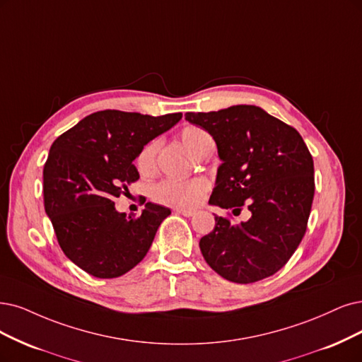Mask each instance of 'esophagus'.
<instances>
[{
  "mask_svg": "<svg viewBox=\"0 0 362 362\" xmlns=\"http://www.w3.org/2000/svg\"><path fill=\"white\" fill-rule=\"evenodd\" d=\"M176 213H179V215H183V216H186V218H191L192 215H194V210H189V209H176L174 210Z\"/></svg>",
  "mask_w": 362,
  "mask_h": 362,
  "instance_id": "34e87169",
  "label": "esophagus"
}]
</instances>
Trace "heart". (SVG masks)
I'll return each instance as SVG.
<instances>
[{
    "label": "heart",
    "instance_id": "1",
    "mask_svg": "<svg viewBox=\"0 0 362 362\" xmlns=\"http://www.w3.org/2000/svg\"><path fill=\"white\" fill-rule=\"evenodd\" d=\"M180 139L186 149L195 156L202 153L206 149V146L213 141L210 134L198 127H186L180 132ZM156 152H158L156 140L149 141L140 151L136 159V165L140 173L147 174L153 170ZM207 189H209V183L202 177L186 179V180L165 179L152 186L151 197L153 202L159 204L177 207V209H191L202 202Z\"/></svg>",
    "mask_w": 362,
    "mask_h": 362
}]
</instances>
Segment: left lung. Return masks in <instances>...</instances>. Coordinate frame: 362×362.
Listing matches in <instances>:
<instances>
[{
    "mask_svg": "<svg viewBox=\"0 0 362 362\" xmlns=\"http://www.w3.org/2000/svg\"><path fill=\"white\" fill-rule=\"evenodd\" d=\"M185 119L210 134L222 160L209 204L252 213L240 223L215 216V228L199 240L206 262L234 284L274 274L298 247L313 203V159L304 140L258 105Z\"/></svg>",
    "mask_w": 362,
    "mask_h": 362,
    "instance_id": "left-lung-1",
    "label": "left lung"
}]
</instances>
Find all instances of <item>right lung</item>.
I'll use <instances>...</instances> for the list:
<instances>
[{"mask_svg": "<svg viewBox=\"0 0 362 362\" xmlns=\"http://www.w3.org/2000/svg\"><path fill=\"white\" fill-rule=\"evenodd\" d=\"M180 119L101 110L53 141L43 170L45 210L65 257L90 276H122L151 249L171 210L147 203L132 219L113 199L140 177L132 163L143 147Z\"/></svg>", "mask_w": 362, "mask_h": 362, "instance_id": "obj_1", "label": "right lung"}]
</instances>
